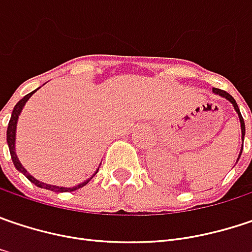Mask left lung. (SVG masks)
<instances>
[{"label":"left lung","instance_id":"obj_1","mask_svg":"<svg viewBox=\"0 0 252 252\" xmlns=\"http://www.w3.org/2000/svg\"><path fill=\"white\" fill-rule=\"evenodd\" d=\"M213 93H214L215 95H220V96H222V98H225V99H228L229 102L232 104L234 110H235V112L238 114V118H240V124H241V140H243V142H244V135H245L244 118H243V115H241V112H240V108H238V105H237L235 99H234L232 96L229 95L228 93H225V91H222V90H218V88H213ZM241 153H243V145H241V151H240V154H238V158H237V161L240 159V157H241Z\"/></svg>","mask_w":252,"mask_h":252}]
</instances>
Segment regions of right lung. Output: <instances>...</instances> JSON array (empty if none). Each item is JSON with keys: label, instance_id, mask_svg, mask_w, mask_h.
<instances>
[{"label": "right lung", "instance_id": "add662e5", "mask_svg": "<svg viewBox=\"0 0 252 252\" xmlns=\"http://www.w3.org/2000/svg\"><path fill=\"white\" fill-rule=\"evenodd\" d=\"M37 90H34L32 93H30V94H27L24 98H21V99L17 102V105L14 107L12 114H11V120H9V123H8V129H7V142H8V148H9V154H11V158H12V162H14V165H15V168H17V170L20 171V172H23L24 175H25V177L32 183V184H35L37 187H39V188H45V189L55 191V192L75 191V189H78V188H81V187H84V185L88 184V183L91 181V178H93L96 172H98V168H96L95 172H94L90 178H87L85 181H82V183H80L78 185H74V187H61V185H54V184L42 183V181L37 180L35 177H32L28 171L24 168V165L21 164V161H20V159H18V157H17V153H15V140H17V124H18V118H20V114L23 112V108L25 107L27 101L31 98V95H32L34 93H37Z\"/></svg>", "mask_w": 252, "mask_h": 252}]
</instances>
